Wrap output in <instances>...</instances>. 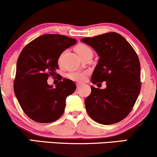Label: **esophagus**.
Returning <instances> with one entry per match:
<instances>
[{
  "instance_id": "34e87169",
  "label": "esophagus",
  "mask_w": 157,
  "mask_h": 157,
  "mask_svg": "<svg viewBox=\"0 0 157 157\" xmlns=\"http://www.w3.org/2000/svg\"><path fill=\"white\" fill-rule=\"evenodd\" d=\"M82 85H83V84H82V82H77V88H80L81 86H82Z\"/></svg>"
}]
</instances>
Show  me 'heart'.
Masks as SVG:
<instances>
[{
	"instance_id": "obj_1",
	"label": "heart",
	"mask_w": 157,
	"mask_h": 157,
	"mask_svg": "<svg viewBox=\"0 0 157 157\" xmlns=\"http://www.w3.org/2000/svg\"><path fill=\"white\" fill-rule=\"evenodd\" d=\"M75 50L76 51V52L77 53L81 58L85 57V56L89 55V54H93L92 50L91 48L88 46L87 45L83 44H80L78 45H77L75 46ZM60 58L59 59V62H60ZM68 77L70 79L73 80H76V81H82L86 77V74L83 72H72V73H70L68 75Z\"/></svg>"
}]
</instances>
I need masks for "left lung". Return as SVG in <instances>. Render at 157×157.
Returning <instances> with one entry per match:
<instances>
[{
  "mask_svg": "<svg viewBox=\"0 0 157 157\" xmlns=\"http://www.w3.org/2000/svg\"><path fill=\"white\" fill-rule=\"evenodd\" d=\"M100 57L91 75L93 84L106 82L100 89L91 86L85 100L89 117L102 125H111L125 119L140 94V63L130 44L116 32L80 40Z\"/></svg>",
  "mask_w": 157,
  "mask_h": 157,
  "instance_id": "left-lung-1",
  "label": "left lung"
}]
</instances>
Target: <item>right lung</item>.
Listing matches in <instances>:
<instances>
[{"label":"right lung","mask_w":157,"mask_h":157,"mask_svg":"<svg viewBox=\"0 0 157 157\" xmlns=\"http://www.w3.org/2000/svg\"><path fill=\"white\" fill-rule=\"evenodd\" d=\"M75 39L60 35H41L29 43L20 54L16 66L14 91L21 109L34 121L52 122L62 116L68 96L76 85L63 79L55 87L48 84L50 75L58 69V59Z\"/></svg>","instance_id":"1"}]
</instances>
